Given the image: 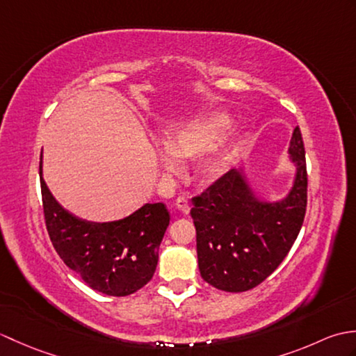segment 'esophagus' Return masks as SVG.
<instances>
[{
  "label": "esophagus",
  "mask_w": 356,
  "mask_h": 356,
  "mask_svg": "<svg viewBox=\"0 0 356 356\" xmlns=\"http://www.w3.org/2000/svg\"><path fill=\"white\" fill-rule=\"evenodd\" d=\"M174 205H176V208H177L179 211H182L184 214H188V213H190V209H191L190 202H188V199L184 197V195H180V197H177V199H176V203H174Z\"/></svg>",
  "instance_id": "obj_1"
}]
</instances>
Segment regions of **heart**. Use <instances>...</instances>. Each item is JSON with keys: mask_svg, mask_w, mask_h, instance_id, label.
<instances>
[{"mask_svg": "<svg viewBox=\"0 0 356 356\" xmlns=\"http://www.w3.org/2000/svg\"><path fill=\"white\" fill-rule=\"evenodd\" d=\"M232 119L225 113L216 111L195 118L191 122L172 131L165 139V149L159 151V161L168 172L179 170V161H193L213 149L225 134L231 130ZM226 154L213 153L199 165V174L207 180L217 179L225 170Z\"/></svg>", "mask_w": 356, "mask_h": 356, "instance_id": "obj_1", "label": "heart"}]
</instances>
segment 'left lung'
<instances>
[{
    "mask_svg": "<svg viewBox=\"0 0 356 356\" xmlns=\"http://www.w3.org/2000/svg\"><path fill=\"white\" fill-rule=\"evenodd\" d=\"M289 154L297 172L282 200H260L240 170L223 174L193 199L199 269L211 286L226 292L252 289L291 251L307 205L306 153L298 127L292 133Z\"/></svg>",
    "mask_w": 356,
    "mask_h": 356,
    "instance_id": "8db88e82",
    "label": "left lung"
}]
</instances>
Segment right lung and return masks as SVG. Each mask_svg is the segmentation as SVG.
<instances>
[{
  "mask_svg": "<svg viewBox=\"0 0 356 356\" xmlns=\"http://www.w3.org/2000/svg\"><path fill=\"white\" fill-rule=\"evenodd\" d=\"M40 179L45 226L58 255L92 289L125 297L145 286L154 275L159 246L170 225L163 203H145L115 222H88L59 205Z\"/></svg>",
  "mask_w": 356,
  "mask_h": 356,
  "instance_id": "obj_1",
  "label": "right lung"
}]
</instances>
